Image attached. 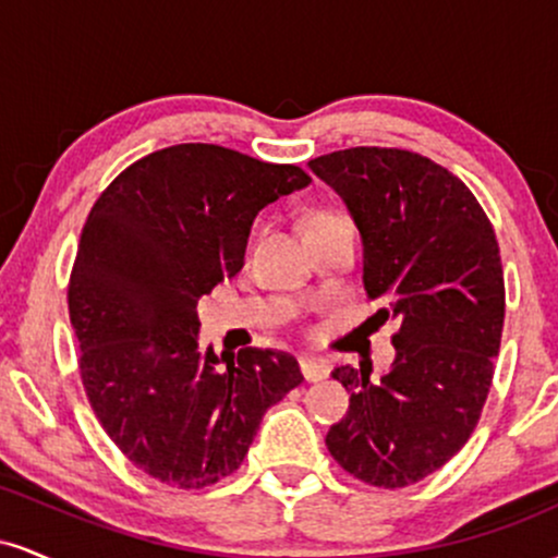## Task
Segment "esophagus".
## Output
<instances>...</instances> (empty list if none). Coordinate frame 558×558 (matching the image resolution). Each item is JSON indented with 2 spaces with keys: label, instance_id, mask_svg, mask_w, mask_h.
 <instances>
[{
  "label": "esophagus",
  "instance_id": "34e87169",
  "mask_svg": "<svg viewBox=\"0 0 558 558\" xmlns=\"http://www.w3.org/2000/svg\"><path fill=\"white\" fill-rule=\"evenodd\" d=\"M299 364H301V375H304L310 383L325 380V377L330 375V364L325 360H301Z\"/></svg>",
  "mask_w": 558,
  "mask_h": 558
}]
</instances>
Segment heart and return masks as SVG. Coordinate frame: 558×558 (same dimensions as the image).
<instances>
[{
    "label": "heart",
    "mask_w": 558,
    "mask_h": 558,
    "mask_svg": "<svg viewBox=\"0 0 558 558\" xmlns=\"http://www.w3.org/2000/svg\"><path fill=\"white\" fill-rule=\"evenodd\" d=\"M332 226H349V220H345V217H343V215H338V213H317L315 217H312L310 230L332 228Z\"/></svg>",
    "instance_id": "heart-1"
}]
</instances>
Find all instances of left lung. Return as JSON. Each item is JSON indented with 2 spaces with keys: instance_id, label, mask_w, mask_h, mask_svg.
I'll return each instance as SVG.
<instances>
[{
  "instance_id": "obj_1",
  "label": "left lung",
  "mask_w": 558,
  "mask_h": 558,
  "mask_svg": "<svg viewBox=\"0 0 558 558\" xmlns=\"http://www.w3.org/2000/svg\"><path fill=\"white\" fill-rule=\"evenodd\" d=\"M310 168L360 228L375 317L399 319L386 375L332 369L351 399L325 444L362 483L407 488L470 440L488 399L506 312L496 233L475 194L414 151L354 146Z\"/></svg>"
}]
</instances>
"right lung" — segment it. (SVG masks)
<instances>
[{
    "instance_id": "right-lung-1",
    "label": "right lung",
    "mask_w": 558,
    "mask_h": 558,
    "mask_svg": "<svg viewBox=\"0 0 558 558\" xmlns=\"http://www.w3.org/2000/svg\"><path fill=\"white\" fill-rule=\"evenodd\" d=\"M310 183L296 165L178 144L125 168L88 213L68 286L81 380L112 444L159 483L233 475L304 380L286 351H198L196 304L241 270L259 209Z\"/></svg>"
}]
</instances>
